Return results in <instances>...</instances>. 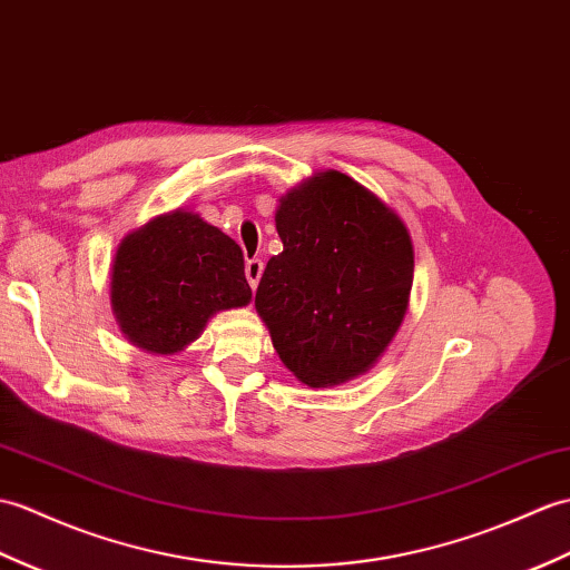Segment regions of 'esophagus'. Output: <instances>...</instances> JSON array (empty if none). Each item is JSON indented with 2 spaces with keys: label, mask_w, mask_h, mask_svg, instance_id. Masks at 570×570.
<instances>
[{
  "label": "esophagus",
  "mask_w": 570,
  "mask_h": 570,
  "mask_svg": "<svg viewBox=\"0 0 570 570\" xmlns=\"http://www.w3.org/2000/svg\"><path fill=\"white\" fill-rule=\"evenodd\" d=\"M262 272H264V262H262V259H249V262L245 264V276H247L249 286L257 288V284H259V279H262Z\"/></svg>",
  "instance_id": "34e87169"
}]
</instances>
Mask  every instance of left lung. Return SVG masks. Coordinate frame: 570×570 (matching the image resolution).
<instances>
[{
    "label": "left lung",
    "instance_id": "left-lung-1",
    "mask_svg": "<svg viewBox=\"0 0 570 570\" xmlns=\"http://www.w3.org/2000/svg\"><path fill=\"white\" fill-rule=\"evenodd\" d=\"M284 253L255 308L284 366L311 389L366 374L410 306L415 253L403 218L337 169L288 189L274 214Z\"/></svg>",
    "mask_w": 570,
    "mask_h": 570
}]
</instances>
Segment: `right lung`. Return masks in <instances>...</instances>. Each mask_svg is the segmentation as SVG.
Wrapping results in <instances>:
<instances>
[{
	"instance_id": "add662e5",
	"label": "right lung",
	"mask_w": 570,
	"mask_h": 570,
	"mask_svg": "<svg viewBox=\"0 0 570 570\" xmlns=\"http://www.w3.org/2000/svg\"><path fill=\"white\" fill-rule=\"evenodd\" d=\"M109 279L118 330L130 345L163 356L187 350L218 311L253 301L240 245L184 208L130 230Z\"/></svg>"
}]
</instances>
